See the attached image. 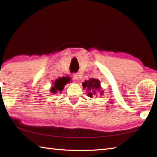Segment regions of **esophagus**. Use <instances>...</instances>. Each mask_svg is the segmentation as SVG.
Returning a JSON list of instances; mask_svg holds the SVG:
<instances>
[{
  "mask_svg": "<svg viewBox=\"0 0 157 157\" xmlns=\"http://www.w3.org/2000/svg\"><path fill=\"white\" fill-rule=\"evenodd\" d=\"M73 79H75V81H78L79 79V75L78 74H73Z\"/></svg>",
  "mask_w": 157,
  "mask_h": 157,
  "instance_id": "1",
  "label": "esophagus"
}]
</instances>
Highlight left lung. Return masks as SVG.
Masks as SVG:
<instances>
[{
  "label": "left lung",
  "instance_id": "1",
  "mask_svg": "<svg viewBox=\"0 0 157 157\" xmlns=\"http://www.w3.org/2000/svg\"><path fill=\"white\" fill-rule=\"evenodd\" d=\"M82 86L86 89L89 97L92 98L94 96H97V94H99L100 96L104 95V90H102L99 79L91 78L88 80H85L82 83Z\"/></svg>",
  "mask_w": 157,
  "mask_h": 157
}]
</instances>
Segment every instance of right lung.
I'll use <instances>...</instances> for the list:
<instances>
[{
	"label": "right lung",
	"mask_w": 157,
	"mask_h": 157,
	"mask_svg": "<svg viewBox=\"0 0 157 157\" xmlns=\"http://www.w3.org/2000/svg\"><path fill=\"white\" fill-rule=\"evenodd\" d=\"M69 82V79L67 78V77H63L61 78L56 79L55 82L52 81V86L50 89V92L52 94L61 92L64 89L65 86Z\"/></svg>",
	"instance_id": "obj_1"
}]
</instances>
